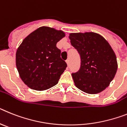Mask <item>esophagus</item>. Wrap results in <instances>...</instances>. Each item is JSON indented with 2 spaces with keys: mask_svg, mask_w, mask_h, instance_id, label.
Instances as JSON below:
<instances>
[{
  "mask_svg": "<svg viewBox=\"0 0 127 127\" xmlns=\"http://www.w3.org/2000/svg\"><path fill=\"white\" fill-rule=\"evenodd\" d=\"M66 63H67V64H68V66H69V65H70V59H67V60L66 61Z\"/></svg>",
  "mask_w": 127,
  "mask_h": 127,
  "instance_id": "obj_1",
  "label": "esophagus"
}]
</instances>
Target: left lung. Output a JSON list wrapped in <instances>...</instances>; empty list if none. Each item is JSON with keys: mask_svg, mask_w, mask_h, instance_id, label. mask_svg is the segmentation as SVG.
<instances>
[{"mask_svg": "<svg viewBox=\"0 0 127 127\" xmlns=\"http://www.w3.org/2000/svg\"><path fill=\"white\" fill-rule=\"evenodd\" d=\"M69 38L81 61L79 71L71 73L76 87L88 94L103 91L118 69L116 57L111 45L95 32L71 33Z\"/></svg>", "mask_w": 127, "mask_h": 127, "instance_id": "1", "label": "left lung"}]
</instances>
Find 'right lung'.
<instances>
[{
  "mask_svg": "<svg viewBox=\"0 0 127 127\" xmlns=\"http://www.w3.org/2000/svg\"><path fill=\"white\" fill-rule=\"evenodd\" d=\"M65 36L62 31L41 27L23 40L16 53V65L23 82L32 90L43 91L58 83L67 67L56 44Z\"/></svg>",
  "mask_w": 127,
  "mask_h": 127,
  "instance_id": "right-lung-1",
  "label": "right lung"
}]
</instances>
